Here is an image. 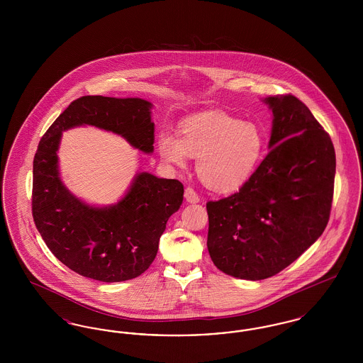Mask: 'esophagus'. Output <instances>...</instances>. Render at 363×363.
Here are the masks:
<instances>
[{
	"mask_svg": "<svg viewBox=\"0 0 363 363\" xmlns=\"http://www.w3.org/2000/svg\"><path fill=\"white\" fill-rule=\"evenodd\" d=\"M185 200L189 204H196V203L200 201V197H199V194L194 190L191 189V188H188V189L185 190Z\"/></svg>",
	"mask_w": 363,
	"mask_h": 363,
	"instance_id": "34e87169",
	"label": "esophagus"
}]
</instances>
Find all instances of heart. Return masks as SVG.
<instances>
[{
	"label": "heart",
	"instance_id": "heart-1",
	"mask_svg": "<svg viewBox=\"0 0 363 363\" xmlns=\"http://www.w3.org/2000/svg\"><path fill=\"white\" fill-rule=\"evenodd\" d=\"M160 157L177 167L197 159L200 181L216 191L238 189L253 175L264 154V136L252 122L209 111L182 122L178 138L164 132L157 140Z\"/></svg>",
	"mask_w": 363,
	"mask_h": 363
}]
</instances>
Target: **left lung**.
<instances>
[{
  "label": "left lung",
  "mask_w": 363,
  "mask_h": 363,
  "mask_svg": "<svg viewBox=\"0 0 363 363\" xmlns=\"http://www.w3.org/2000/svg\"><path fill=\"white\" fill-rule=\"evenodd\" d=\"M272 111L268 155L238 193L208 201V252L225 275L262 280L289 267L328 223L335 148L293 95L261 99Z\"/></svg>",
  "instance_id": "obj_1"
}]
</instances>
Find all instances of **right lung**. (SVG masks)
<instances>
[{
  "label": "right lung",
  "instance_id": "1",
  "mask_svg": "<svg viewBox=\"0 0 363 363\" xmlns=\"http://www.w3.org/2000/svg\"><path fill=\"white\" fill-rule=\"evenodd\" d=\"M154 104L141 98L83 96L52 122L34 157L33 215L52 255L82 277L104 283L140 277L155 259L169 218L184 200L177 179L138 173L121 199L88 204L62 182L58 150L62 132L95 126L125 138L144 154L154 152Z\"/></svg>",
  "mask_w": 363,
  "mask_h": 363
}]
</instances>
